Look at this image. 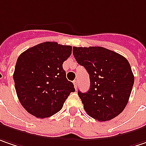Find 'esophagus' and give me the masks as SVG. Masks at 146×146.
<instances>
[{
  "label": "esophagus",
  "instance_id": "1",
  "mask_svg": "<svg viewBox=\"0 0 146 146\" xmlns=\"http://www.w3.org/2000/svg\"><path fill=\"white\" fill-rule=\"evenodd\" d=\"M73 85H74V88L77 89V88H78V82L77 80H74V81H73Z\"/></svg>",
  "mask_w": 146,
  "mask_h": 146
}]
</instances>
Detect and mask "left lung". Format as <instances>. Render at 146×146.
Instances as JSON below:
<instances>
[{"label":"left lung","instance_id":"8db88e82","mask_svg":"<svg viewBox=\"0 0 146 146\" xmlns=\"http://www.w3.org/2000/svg\"><path fill=\"white\" fill-rule=\"evenodd\" d=\"M73 54L90 77L89 90L78 92L85 111L99 121L115 118L125 109L134 84L128 60L103 47H73Z\"/></svg>","mask_w":146,"mask_h":146}]
</instances>
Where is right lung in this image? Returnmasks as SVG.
<instances>
[{
	"label": "right lung",
	"instance_id": "right-lung-1",
	"mask_svg": "<svg viewBox=\"0 0 146 146\" xmlns=\"http://www.w3.org/2000/svg\"><path fill=\"white\" fill-rule=\"evenodd\" d=\"M71 54L70 45L44 42L18 57L13 74L15 88L20 102L30 114L37 118L53 116L75 92L63 68Z\"/></svg>",
	"mask_w": 146,
	"mask_h": 146
}]
</instances>
